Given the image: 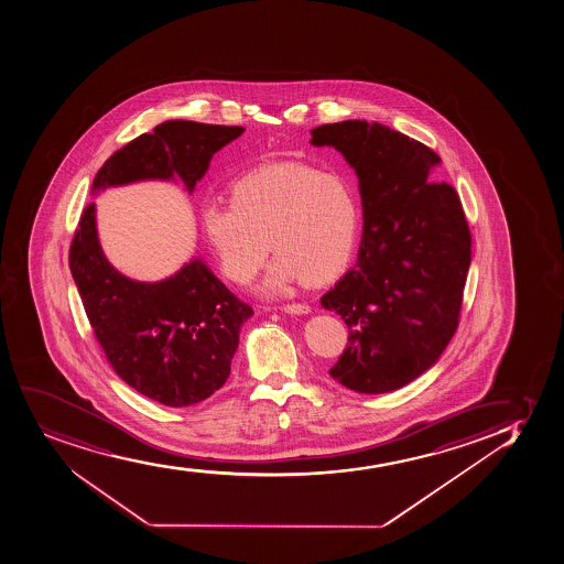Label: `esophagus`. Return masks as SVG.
I'll list each match as a JSON object with an SVG mask.
<instances>
[{"label": "esophagus", "mask_w": 564, "mask_h": 564, "mask_svg": "<svg viewBox=\"0 0 564 564\" xmlns=\"http://www.w3.org/2000/svg\"><path fill=\"white\" fill-rule=\"evenodd\" d=\"M281 310L285 311V313H291V315H307L311 307L307 303H285Z\"/></svg>", "instance_id": "1"}]
</instances>
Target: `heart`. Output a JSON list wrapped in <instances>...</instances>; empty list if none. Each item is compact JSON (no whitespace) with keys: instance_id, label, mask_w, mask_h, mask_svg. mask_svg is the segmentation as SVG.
<instances>
[{"instance_id":"b5f03b06","label":"heart","mask_w":564,"mask_h":564,"mask_svg":"<svg viewBox=\"0 0 564 564\" xmlns=\"http://www.w3.org/2000/svg\"><path fill=\"white\" fill-rule=\"evenodd\" d=\"M230 199L200 206V227L221 272L248 285L278 251L267 279L281 291L296 279L322 283L350 261L358 240L359 199L345 176L313 165L272 164L230 184Z\"/></svg>"}]
</instances>
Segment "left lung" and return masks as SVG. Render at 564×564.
Wrapping results in <instances>:
<instances>
[{
	"label": "left lung",
	"mask_w": 564,
	"mask_h": 564,
	"mask_svg": "<svg viewBox=\"0 0 564 564\" xmlns=\"http://www.w3.org/2000/svg\"><path fill=\"white\" fill-rule=\"evenodd\" d=\"M311 135L343 152L364 200L358 262L321 297L348 326L329 375L358 393H389L431 369L453 339L471 230L456 189L431 182L442 158L421 141L359 119Z\"/></svg>",
	"instance_id": "1"
}]
</instances>
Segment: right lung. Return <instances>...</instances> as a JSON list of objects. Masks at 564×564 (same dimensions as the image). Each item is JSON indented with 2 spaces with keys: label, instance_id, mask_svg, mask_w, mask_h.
I'll return each mask as SVG.
<instances>
[{
  "label": "right lung",
  "instance_id": "right-lung-1",
  "mask_svg": "<svg viewBox=\"0 0 564 564\" xmlns=\"http://www.w3.org/2000/svg\"><path fill=\"white\" fill-rule=\"evenodd\" d=\"M242 132V127L162 122L113 152L93 189L178 176L192 192L214 152ZM68 267L95 337L130 388L164 406L184 408L224 386L240 326L253 310L203 262H189L160 283L124 278L104 257L89 203L74 232Z\"/></svg>",
  "mask_w": 564,
  "mask_h": 564
}]
</instances>
